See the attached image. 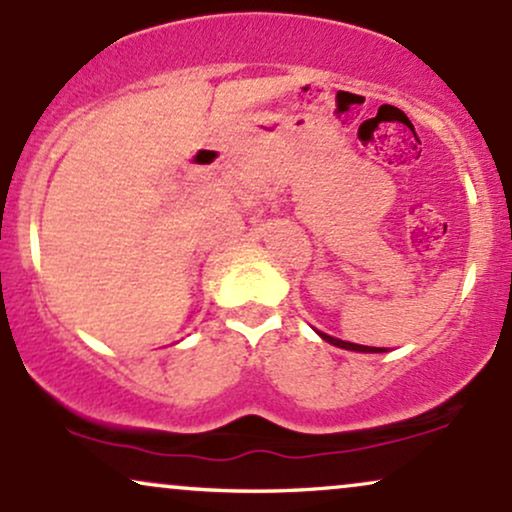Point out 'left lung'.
I'll use <instances>...</instances> for the list:
<instances>
[{
  "mask_svg": "<svg viewBox=\"0 0 512 512\" xmlns=\"http://www.w3.org/2000/svg\"><path fill=\"white\" fill-rule=\"evenodd\" d=\"M317 334H320L325 342H330L332 346H339V349H346V351H361V354H383V351H385V349H378V346H363V344H354V342H342V339L330 337V334H325V332H317Z\"/></svg>",
  "mask_w": 512,
  "mask_h": 512,
  "instance_id": "obj_1",
  "label": "left lung"
}]
</instances>
